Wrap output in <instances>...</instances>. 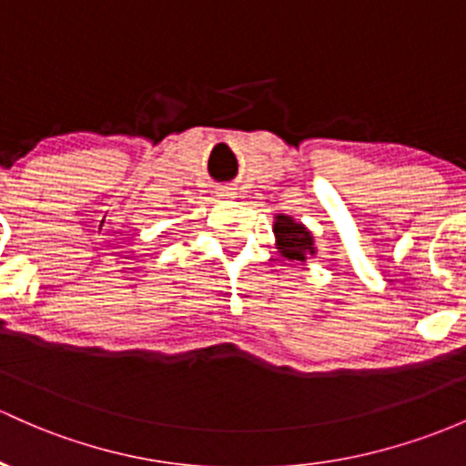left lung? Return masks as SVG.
<instances>
[{
  "instance_id": "obj_1",
  "label": "left lung",
  "mask_w": 466,
  "mask_h": 466,
  "mask_svg": "<svg viewBox=\"0 0 466 466\" xmlns=\"http://www.w3.org/2000/svg\"><path fill=\"white\" fill-rule=\"evenodd\" d=\"M275 244H278L279 253L287 259H298V262H307L311 255H315L313 235L304 224L295 222L291 215H275L273 222Z\"/></svg>"
}]
</instances>
